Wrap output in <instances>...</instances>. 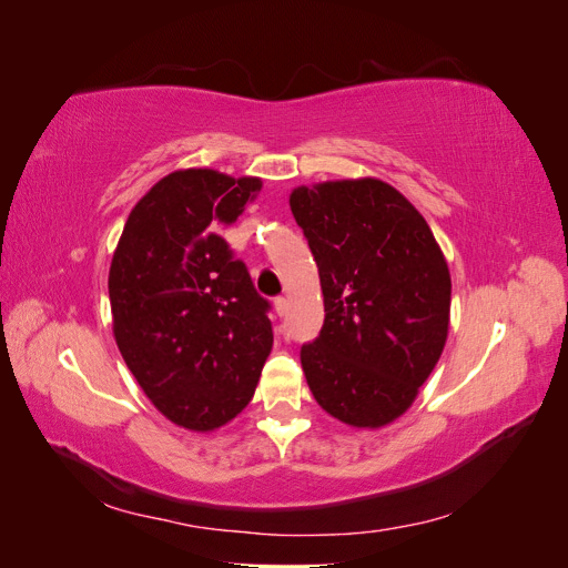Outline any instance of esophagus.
Segmentation results:
<instances>
[{
	"mask_svg": "<svg viewBox=\"0 0 568 568\" xmlns=\"http://www.w3.org/2000/svg\"><path fill=\"white\" fill-rule=\"evenodd\" d=\"M274 311H277V315H280V317H284V315L288 313V301H286L284 296L274 298Z\"/></svg>",
	"mask_w": 568,
	"mask_h": 568,
	"instance_id": "esophagus-1",
	"label": "esophagus"
}]
</instances>
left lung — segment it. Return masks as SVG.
<instances>
[{
	"mask_svg": "<svg viewBox=\"0 0 568 568\" xmlns=\"http://www.w3.org/2000/svg\"><path fill=\"white\" fill-rule=\"evenodd\" d=\"M320 270L324 324L303 343L315 400L343 424L398 419L448 338L450 272L422 213L365 180L298 186L288 199Z\"/></svg>",
	"mask_w": 568,
	"mask_h": 568,
	"instance_id": "8db88e82",
	"label": "left lung"
}]
</instances>
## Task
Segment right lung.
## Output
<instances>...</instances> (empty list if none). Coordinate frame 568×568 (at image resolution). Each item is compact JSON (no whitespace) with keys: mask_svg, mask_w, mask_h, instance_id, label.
Returning <instances> with one entry per match:
<instances>
[{"mask_svg":"<svg viewBox=\"0 0 568 568\" xmlns=\"http://www.w3.org/2000/svg\"><path fill=\"white\" fill-rule=\"evenodd\" d=\"M261 186L175 170L134 205L111 261L120 355L146 398L192 432H213L248 405L272 351L270 301L220 236Z\"/></svg>","mask_w":568,"mask_h":568,"instance_id":"1","label":"right lung"}]
</instances>
